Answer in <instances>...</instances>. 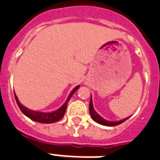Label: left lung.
I'll use <instances>...</instances> for the list:
<instances>
[{
    "label": "left lung",
    "mask_w": 160,
    "mask_h": 160,
    "mask_svg": "<svg viewBox=\"0 0 160 160\" xmlns=\"http://www.w3.org/2000/svg\"><path fill=\"white\" fill-rule=\"evenodd\" d=\"M89 112H90V115L91 117H92V118L96 122L101 124V125H104V126H110V127L117 126V125H119V124L122 123L123 122H125V121L128 118H124L122 120L118 121V122H111V121L105 120V119H104L102 117H100V116L95 111V110H94L93 108V104H92V98H91L90 104H89Z\"/></svg>",
    "instance_id": "1"
}]
</instances>
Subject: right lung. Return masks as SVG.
<instances>
[{"label":"right lung","instance_id":"1","mask_svg":"<svg viewBox=\"0 0 160 160\" xmlns=\"http://www.w3.org/2000/svg\"><path fill=\"white\" fill-rule=\"evenodd\" d=\"M79 87H80V86H77V87H74L72 90V92H70L69 95H68L66 102L58 110H56L55 111H51V112H40V111H32L31 109H28L26 106H24L23 104H20V102L18 99L16 94H14V96H15L16 102H17L18 106L20 109V111H22L23 114L26 116L27 118H29L30 119H32V121L38 122H41V123H53V122H56L57 121L61 120L63 118V116L65 114V111H66L67 105H68V103L69 101L70 98L72 97L73 94L79 89Z\"/></svg>","mask_w":160,"mask_h":160}]
</instances>
